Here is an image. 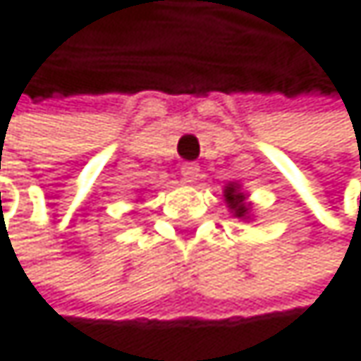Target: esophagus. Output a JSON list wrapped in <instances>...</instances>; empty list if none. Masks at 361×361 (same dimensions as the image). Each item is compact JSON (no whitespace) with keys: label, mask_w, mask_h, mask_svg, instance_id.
I'll use <instances>...</instances> for the list:
<instances>
[{"label":"esophagus","mask_w":361,"mask_h":361,"mask_svg":"<svg viewBox=\"0 0 361 361\" xmlns=\"http://www.w3.org/2000/svg\"><path fill=\"white\" fill-rule=\"evenodd\" d=\"M180 176H183L187 183H195V180H197V176H200V166H197V164H193V161L183 164V166H180Z\"/></svg>","instance_id":"esophagus-1"}]
</instances>
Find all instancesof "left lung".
<instances>
[{"label":"left lung","mask_w":361,"mask_h":361,"mask_svg":"<svg viewBox=\"0 0 361 361\" xmlns=\"http://www.w3.org/2000/svg\"><path fill=\"white\" fill-rule=\"evenodd\" d=\"M225 202L234 210V216H247L249 206L245 204V195L238 191L236 185H228V189H225Z\"/></svg>","instance_id":"left-lung-1"}]
</instances>
